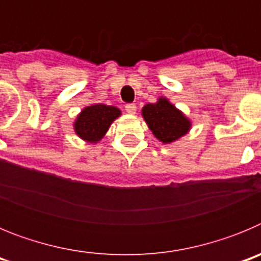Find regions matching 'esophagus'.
<instances>
[{"instance_id":"34e87169","label":"esophagus","mask_w":261,"mask_h":261,"mask_svg":"<svg viewBox=\"0 0 261 261\" xmlns=\"http://www.w3.org/2000/svg\"><path fill=\"white\" fill-rule=\"evenodd\" d=\"M125 111L128 114H136V111H137V106L135 103H130V105L125 106Z\"/></svg>"}]
</instances>
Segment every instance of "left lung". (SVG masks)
Returning a JSON list of instances; mask_svg holds the SVG:
<instances>
[{
  "mask_svg": "<svg viewBox=\"0 0 261 261\" xmlns=\"http://www.w3.org/2000/svg\"><path fill=\"white\" fill-rule=\"evenodd\" d=\"M142 117L156 140L171 144L190 132L191 120L177 110L167 98L161 96L155 103L142 107Z\"/></svg>",
  "mask_w": 261,
  "mask_h": 261,
  "instance_id": "left-lung-1",
  "label": "left lung"
}]
</instances>
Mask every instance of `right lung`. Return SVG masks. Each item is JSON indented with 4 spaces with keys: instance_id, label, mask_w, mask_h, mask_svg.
I'll list each match as a JSON object with an SVG mask.
<instances>
[{
    "instance_id": "add662e5",
    "label": "right lung",
    "mask_w": 261,
    "mask_h": 261,
    "mask_svg": "<svg viewBox=\"0 0 261 261\" xmlns=\"http://www.w3.org/2000/svg\"><path fill=\"white\" fill-rule=\"evenodd\" d=\"M121 115V111L115 106L91 105L85 107L74 120V132L81 140L96 144L105 137L111 124Z\"/></svg>"
}]
</instances>
